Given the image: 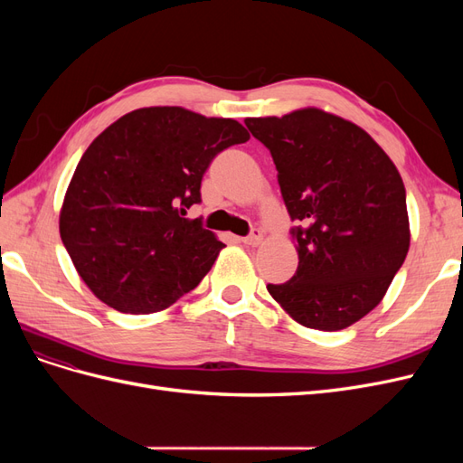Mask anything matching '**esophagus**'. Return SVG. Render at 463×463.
<instances>
[{
    "label": "esophagus",
    "mask_w": 463,
    "mask_h": 463,
    "mask_svg": "<svg viewBox=\"0 0 463 463\" xmlns=\"http://www.w3.org/2000/svg\"><path fill=\"white\" fill-rule=\"evenodd\" d=\"M243 243L245 245H253V247L260 245L262 243V232L260 230H253L247 237H243Z\"/></svg>",
    "instance_id": "1"
}]
</instances>
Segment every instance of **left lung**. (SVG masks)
Segmentation results:
<instances>
[{
	"mask_svg": "<svg viewBox=\"0 0 463 463\" xmlns=\"http://www.w3.org/2000/svg\"><path fill=\"white\" fill-rule=\"evenodd\" d=\"M270 150L299 264L270 296L299 325L344 330L383 301L410 250L405 187L359 125L318 108L247 118Z\"/></svg>",
	"mask_w": 463,
	"mask_h": 463,
	"instance_id": "obj_1",
	"label": "left lung"
}]
</instances>
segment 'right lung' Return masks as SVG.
Returning a JSON list of instances; mask_svg holds the SVG:
<instances>
[{
    "label": "right lung",
    "instance_id": "1",
    "mask_svg": "<svg viewBox=\"0 0 463 463\" xmlns=\"http://www.w3.org/2000/svg\"><path fill=\"white\" fill-rule=\"evenodd\" d=\"M241 123L179 106L141 108L98 135L77 165L60 235L82 282L121 313H158L199 286L226 247L189 220L218 152Z\"/></svg>",
    "mask_w": 463,
    "mask_h": 463
}]
</instances>
